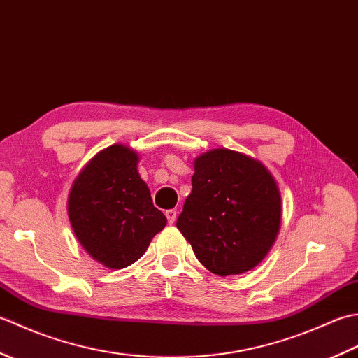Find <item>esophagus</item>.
I'll use <instances>...</instances> for the list:
<instances>
[{"label":"esophagus","mask_w":358,"mask_h":358,"mask_svg":"<svg viewBox=\"0 0 358 358\" xmlns=\"http://www.w3.org/2000/svg\"><path fill=\"white\" fill-rule=\"evenodd\" d=\"M166 218H167V222H169V224H173L175 220H177V210L175 209L166 210Z\"/></svg>","instance_id":"34e87169"}]
</instances>
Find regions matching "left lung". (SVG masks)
<instances>
[{
	"label": "left lung",
	"instance_id": "obj_1",
	"mask_svg": "<svg viewBox=\"0 0 358 358\" xmlns=\"http://www.w3.org/2000/svg\"><path fill=\"white\" fill-rule=\"evenodd\" d=\"M194 167L180 232L204 268L220 277L255 268L280 229L275 180L260 162L229 149L206 152Z\"/></svg>",
	"mask_w": 358,
	"mask_h": 358
}]
</instances>
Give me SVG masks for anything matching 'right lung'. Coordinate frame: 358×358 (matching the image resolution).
<instances>
[{
	"instance_id": "obj_1",
	"label": "right lung",
	"mask_w": 358,
	"mask_h": 358,
	"mask_svg": "<svg viewBox=\"0 0 358 358\" xmlns=\"http://www.w3.org/2000/svg\"><path fill=\"white\" fill-rule=\"evenodd\" d=\"M138 155L113 144L73 181L67 212L81 246L109 269H123L146 252L167 220L140 178Z\"/></svg>"
}]
</instances>
